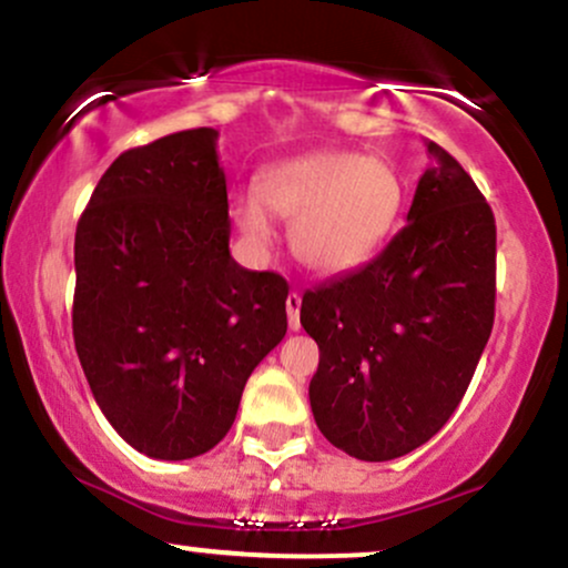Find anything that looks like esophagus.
I'll use <instances>...</instances> for the list:
<instances>
[{"label":"esophagus","mask_w":568,"mask_h":568,"mask_svg":"<svg viewBox=\"0 0 568 568\" xmlns=\"http://www.w3.org/2000/svg\"><path fill=\"white\" fill-rule=\"evenodd\" d=\"M298 310H302V296H298L296 291H291L288 298H285V312H288L291 331L302 328V321H298Z\"/></svg>","instance_id":"1"}]
</instances>
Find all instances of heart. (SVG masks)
<instances>
[{
  "mask_svg": "<svg viewBox=\"0 0 568 568\" xmlns=\"http://www.w3.org/2000/svg\"><path fill=\"white\" fill-rule=\"evenodd\" d=\"M400 207L393 168L352 152H312L272 165L256 194L234 197L232 216L245 243L266 253L270 213L291 221L293 256L315 275H344L379 247Z\"/></svg>",
  "mask_w": 568,
  "mask_h": 568,
  "instance_id": "b5f03b06",
  "label": "heart"
}]
</instances>
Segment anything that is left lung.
I'll return each instance as SVG.
<instances>
[{"instance_id": "obj_1", "label": "left lung", "mask_w": 568, "mask_h": 568, "mask_svg": "<svg viewBox=\"0 0 568 568\" xmlns=\"http://www.w3.org/2000/svg\"><path fill=\"white\" fill-rule=\"evenodd\" d=\"M400 232L361 270L306 291L321 347L310 403L321 433L363 462L414 452L465 397L491 336L497 224L475 181L427 141Z\"/></svg>"}]
</instances>
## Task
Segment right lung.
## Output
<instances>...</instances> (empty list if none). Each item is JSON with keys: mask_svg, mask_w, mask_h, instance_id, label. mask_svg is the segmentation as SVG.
<instances>
[{"mask_svg": "<svg viewBox=\"0 0 568 568\" xmlns=\"http://www.w3.org/2000/svg\"><path fill=\"white\" fill-rule=\"evenodd\" d=\"M216 139L194 128L122 152L77 224V355L103 416L152 459L211 452L288 331V283L230 253Z\"/></svg>", "mask_w": 568, "mask_h": 568, "instance_id": "obj_1", "label": "right lung"}]
</instances>
